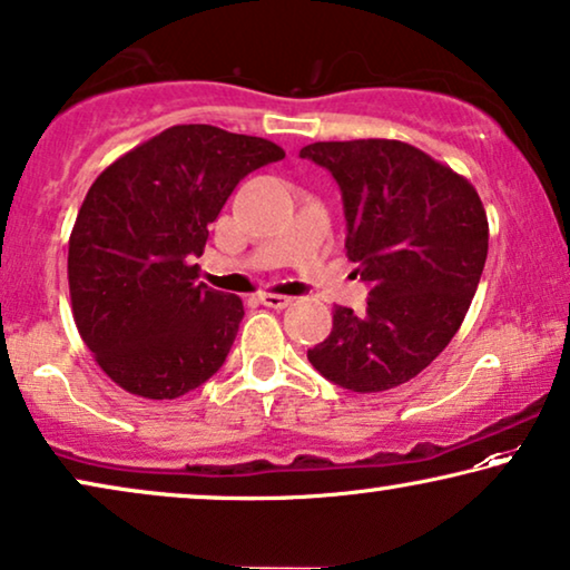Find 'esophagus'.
<instances>
[{
	"label": "esophagus",
	"mask_w": 570,
	"mask_h": 570,
	"mask_svg": "<svg viewBox=\"0 0 570 570\" xmlns=\"http://www.w3.org/2000/svg\"><path fill=\"white\" fill-rule=\"evenodd\" d=\"M258 299H261L263 307H274V309H284V307H288V304H292V299H288V296H284V294H268V292H263Z\"/></svg>",
	"instance_id": "esophagus-1"
}]
</instances>
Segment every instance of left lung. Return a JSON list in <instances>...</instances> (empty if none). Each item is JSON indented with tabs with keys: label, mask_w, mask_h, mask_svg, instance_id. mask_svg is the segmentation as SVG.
<instances>
[{
	"label": "left lung",
	"mask_w": 570,
	"mask_h": 570,
	"mask_svg": "<svg viewBox=\"0 0 570 570\" xmlns=\"http://www.w3.org/2000/svg\"><path fill=\"white\" fill-rule=\"evenodd\" d=\"M299 157L338 183L348 261L368 284L364 315L338 304L309 364L351 392L397 387L442 354L468 315L488 255L483 202L405 141H315Z\"/></svg>",
	"instance_id": "1"
}]
</instances>
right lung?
Wrapping results in <instances>:
<instances>
[{
  "mask_svg": "<svg viewBox=\"0 0 570 570\" xmlns=\"http://www.w3.org/2000/svg\"><path fill=\"white\" fill-rule=\"evenodd\" d=\"M278 159L268 139L186 124L126 151L87 190L69 237L71 312L118 387L175 400L219 372L243 299L196 282L190 261L237 183Z\"/></svg>",
  "mask_w": 570,
  "mask_h": 570,
  "instance_id": "right-lung-1",
  "label": "right lung"
}]
</instances>
